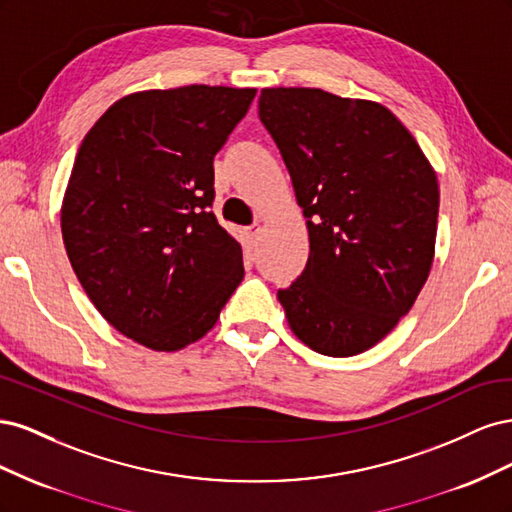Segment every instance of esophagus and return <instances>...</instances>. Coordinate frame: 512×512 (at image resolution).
Here are the masks:
<instances>
[{
	"label": "esophagus",
	"instance_id": "esophagus-1",
	"mask_svg": "<svg viewBox=\"0 0 512 512\" xmlns=\"http://www.w3.org/2000/svg\"><path fill=\"white\" fill-rule=\"evenodd\" d=\"M245 235H247V239H250L252 243H256V241H258V235H260V226H258V224L247 226V228H245Z\"/></svg>",
	"mask_w": 512,
	"mask_h": 512
}]
</instances>
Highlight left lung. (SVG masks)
Wrapping results in <instances>:
<instances>
[{
  "mask_svg": "<svg viewBox=\"0 0 512 512\" xmlns=\"http://www.w3.org/2000/svg\"><path fill=\"white\" fill-rule=\"evenodd\" d=\"M258 115L307 218V265L277 290L290 329L320 354L365 352L410 312L429 277L436 170L378 102L273 87L260 91Z\"/></svg>",
  "mask_w": 512,
  "mask_h": 512,
  "instance_id": "obj_1",
  "label": "left lung"
}]
</instances>
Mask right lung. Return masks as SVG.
Segmentation results:
<instances>
[{
	"label": "right lung",
	"mask_w": 512,
	"mask_h": 512,
	"mask_svg": "<svg viewBox=\"0 0 512 512\" xmlns=\"http://www.w3.org/2000/svg\"><path fill=\"white\" fill-rule=\"evenodd\" d=\"M256 89L136 91L87 132L61 205L70 265L104 320L175 352L218 322L243 254L218 224L213 158Z\"/></svg>",
	"instance_id": "obj_1"
}]
</instances>
